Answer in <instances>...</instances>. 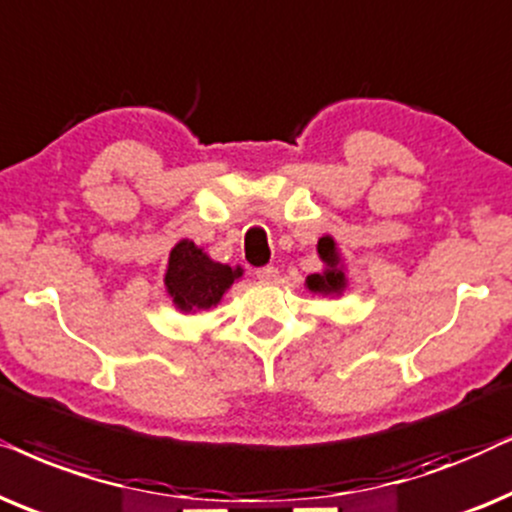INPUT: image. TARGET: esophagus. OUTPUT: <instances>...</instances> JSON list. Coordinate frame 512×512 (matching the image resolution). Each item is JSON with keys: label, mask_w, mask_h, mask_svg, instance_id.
<instances>
[{"label": "esophagus", "mask_w": 512, "mask_h": 512, "mask_svg": "<svg viewBox=\"0 0 512 512\" xmlns=\"http://www.w3.org/2000/svg\"><path fill=\"white\" fill-rule=\"evenodd\" d=\"M255 276L260 278V281H264V283H274L276 278H278V269L276 267H262V269L255 271Z\"/></svg>", "instance_id": "esophagus-1"}]
</instances>
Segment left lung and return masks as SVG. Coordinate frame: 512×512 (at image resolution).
<instances>
[{
	"instance_id": "1",
	"label": "left lung",
	"mask_w": 512,
	"mask_h": 512,
	"mask_svg": "<svg viewBox=\"0 0 512 512\" xmlns=\"http://www.w3.org/2000/svg\"><path fill=\"white\" fill-rule=\"evenodd\" d=\"M318 257L323 262V269L318 274L306 276L304 288L311 292V295L320 297H342L346 285H349V278H346V267L342 260V252L337 248V241L330 234L318 238L316 243Z\"/></svg>"
}]
</instances>
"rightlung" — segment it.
<instances>
[{"label":"right lung","instance_id":"right-lung-1","mask_svg":"<svg viewBox=\"0 0 512 512\" xmlns=\"http://www.w3.org/2000/svg\"><path fill=\"white\" fill-rule=\"evenodd\" d=\"M241 276V267L215 262L201 245L182 238L170 250L163 285L177 311L201 313L220 304Z\"/></svg>","mask_w":512,"mask_h":512}]
</instances>
